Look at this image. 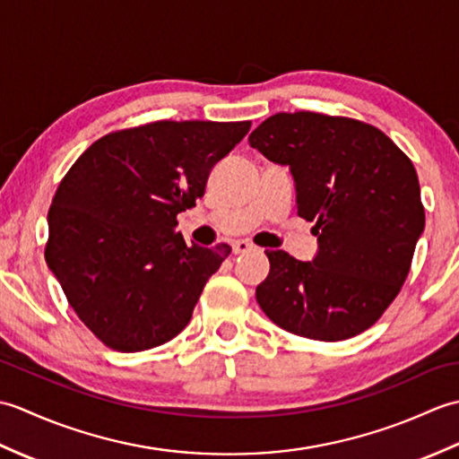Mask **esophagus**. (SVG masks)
Returning a JSON list of instances; mask_svg holds the SVG:
<instances>
[{"label":"esophagus","mask_w":459,"mask_h":459,"mask_svg":"<svg viewBox=\"0 0 459 459\" xmlns=\"http://www.w3.org/2000/svg\"><path fill=\"white\" fill-rule=\"evenodd\" d=\"M252 248L255 247H252L247 240H237L235 245H232V252H235V255H245V252H250Z\"/></svg>","instance_id":"34e87169"}]
</instances>
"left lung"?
<instances>
[{
  "label": "left lung",
  "instance_id": "left-lung-1",
  "mask_svg": "<svg viewBox=\"0 0 459 459\" xmlns=\"http://www.w3.org/2000/svg\"><path fill=\"white\" fill-rule=\"evenodd\" d=\"M248 142L288 165L298 214L316 222L319 245L311 262L266 250L270 274L256 288L258 306L299 337L363 333L401 291L424 230L412 161L375 126L316 112L270 116Z\"/></svg>",
  "mask_w": 459,
  "mask_h": 459
}]
</instances>
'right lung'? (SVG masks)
I'll use <instances>...</instances> for the list:
<instances>
[{
	"instance_id": "add662e5",
	"label": "right lung",
	"mask_w": 459,
	"mask_h": 459,
	"mask_svg": "<svg viewBox=\"0 0 459 459\" xmlns=\"http://www.w3.org/2000/svg\"><path fill=\"white\" fill-rule=\"evenodd\" d=\"M250 122L160 120L96 140L48 209L45 260L68 304L106 347L138 353L189 324L229 245L185 242L178 214Z\"/></svg>"
}]
</instances>
